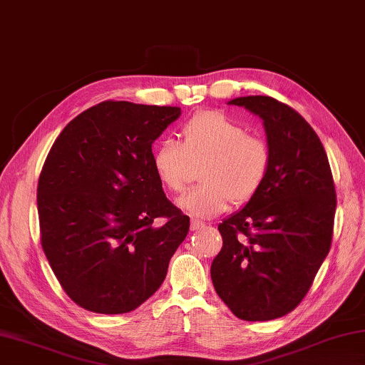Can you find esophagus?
Instances as JSON below:
<instances>
[{
    "label": "esophagus",
    "mask_w": 365,
    "mask_h": 365,
    "mask_svg": "<svg viewBox=\"0 0 365 365\" xmlns=\"http://www.w3.org/2000/svg\"><path fill=\"white\" fill-rule=\"evenodd\" d=\"M203 227H207L205 222H202L199 220L190 221V229H192V231H200V229H203Z\"/></svg>",
    "instance_id": "1"
}]
</instances>
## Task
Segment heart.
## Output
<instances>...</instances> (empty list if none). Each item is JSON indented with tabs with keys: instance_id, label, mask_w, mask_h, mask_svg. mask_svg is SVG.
<instances>
[{
	"instance_id": "1",
	"label": "heart",
	"mask_w": 365,
	"mask_h": 365,
	"mask_svg": "<svg viewBox=\"0 0 365 365\" xmlns=\"http://www.w3.org/2000/svg\"><path fill=\"white\" fill-rule=\"evenodd\" d=\"M181 144L173 139L160 143L152 153V166L168 192L181 194L194 179V166L203 165L202 186L178 200L184 212L197 218L226 212L231 202H250L271 171L269 144L222 112L194 115L181 126Z\"/></svg>"
}]
</instances>
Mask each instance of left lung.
<instances>
[{
  "label": "left lung",
  "mask_w": 365,
  "mask_h": 365,
  "mask_svg": "<svg viewBox=\"0 0 365 365\" xmlns=\"http://www.w3.org/2000/svg\"><path fill=\"white\" fill-rule=\"evenodd\" d=\"M229 104L263 120L272 160L259 192L218 226L222 248L212 280L239 319L272 321L302 303L327 257L335 184L321 139L290 106L269 96Z\"/></svg>",
  "instance_id": "obj_1"
}]
</instances>
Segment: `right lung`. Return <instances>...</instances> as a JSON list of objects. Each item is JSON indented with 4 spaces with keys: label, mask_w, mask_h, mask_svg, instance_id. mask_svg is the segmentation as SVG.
Segmentation results:
<instances>
[{
    "label": "right lung",
    "mask_w": 365,
    "mask_h": 365,
    "mask_svg": "<svg viewBox=\"0 0 365 365\" xmlns=\"http://www.w3.org/2000/svg\"><path fill=\"white\" fill-rule=\"evenodd\" d=\"M179 107L104 101L63 128L44 160L41 247L63 292L98 314L136 309L158 290L189 232L166 199L152 144ZM163 217L162 227L153 220Z\"/></svg>",
    "instance_id": "obj_1"
}]
</instances>
